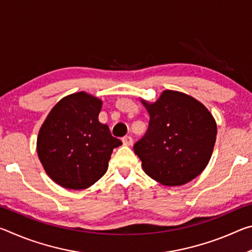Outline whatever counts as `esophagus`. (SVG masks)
<instances>
[{"instance_id": "1", "label": "esophagus", "mask_w": 252, "mask_h": 252, "mask_svg": "<svg viewBox=\"0 0 252 252\" xmlns=\"http://www.w3.org/2000/svg\"><path fill=\"white\" fill-rule=\"evenodd\" d=\"M122 142L125 146L129 147V146H132V143H133V139H132V136L130 135H126L122 138Z\"/></svg>"}]
</instances>
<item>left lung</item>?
<instances>
[{
	"label": "left lung",
	"instance_id": "left-lung-1",
	"mask_svg": "<svg viewBox=\"0 0 252 252\" xmlns=\"http://www.w3.org/2000/svg\"><path fill=\"white\" fill-rule=\"evenodd\" d=\"M150 121L133 150L149 177L168 187L186 185L210 160L217 125L208 109L192 96L163 91L155 103L142 101Z\"/></svg>",
	"mask_w": 252,
	"mask_h": 252
}]
</instances>
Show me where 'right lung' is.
<instances>
[{
    "label": "right lung",
    "instance_id": "add662e5",
    "mask_svg": "<svg viewBox=\"0 0 252 252\" xmlns=\"http://www.w3.org/2000/svg\"><path fill=\"white\" fill-rule=\"evenodd\" d=\"M102 101L85 92L63 97L51 110L36 150L48 176L66 189H87L106 172L120 140L97 120Z\"/></svg>",
    "mask_w": 252,
    "mask_h": 252
}]
</instances>
